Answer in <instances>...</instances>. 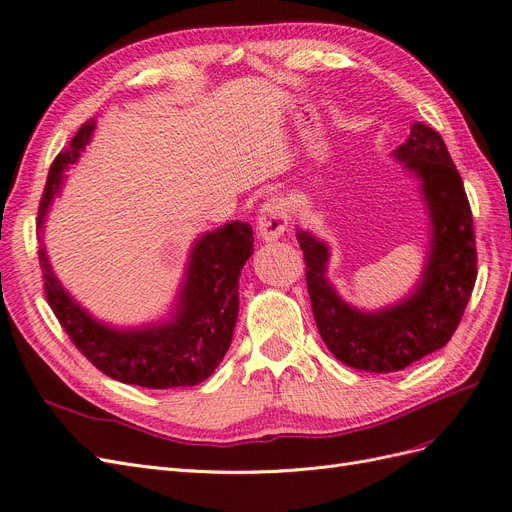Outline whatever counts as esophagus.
<instances>
[{
	"label": "esophagus",
	"instance_id": "obj_1",
	"mask_svg": "<svg viewBox=\"0 0 512 512\" xmlns=\"http://www.w3.org/2000/svg\"><path fill=\"white\" fill-rule=\"evenodd\" d=\"M289 223L287 217V204L280 197H272L266 204L261 206L259 221H257V234L263 242H274L285 234Z\"/></svg>",
	"mask_w": 512,
	"mask_h": 512
}]
</instances>
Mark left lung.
<instances>
[{
    "instance_id": "obj_1",
    "label": "left lung",
    "mask_w": 512,
    "mask_h": 512,
    "mask_svg": "<svg viewBox=\"0 0 512 512\" xmlns=\"http://www.w3.org/2000/svg\"><path fill=\"white\" fill-rule=\"evenodd\" d=\"M391 157L417 180L430 219V251L417 285L391 306L364 310L329 283V244L295 229L306 259V285L317 329L342 364L366 372H398L442 349L457 329L476 280L472 212L464 183L436 129L412 123Z\"/></svg>"
}]
</instances>
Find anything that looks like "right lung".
Returning a JSON list of instances; mask_svg holds the SVG:
<instances>
[{
    "mask_svg": "<svg viewBox=\"0 0 512 512\" xmlns=\"http://www.w3.org/2000/svg\"><path fill=\"white\" fill-rule=\"evenodd\" d=\"M95 125H82L70 146L57 155L46 178L38 212L40 268L46 300L76 349L106 376L148 389L193 387L217 368L238 319V280L253 255V229L229 221L204 232L191 246L183 280L168 315L136 327H117L95 319L61 285L44 246V221L61 193L68 170L91 142Z\"/></svg>",
    "mask_w": 512,
    "mask_h": 512,
    "instance_id": "1",
    "label": "right lung"
}]
</instances>
